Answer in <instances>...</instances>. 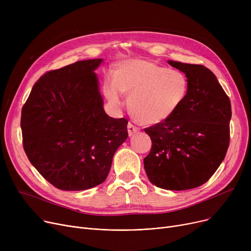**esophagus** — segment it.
<instances>
[{
    "label": "esophagus",
    "mask_w": 251,
    "mask_h": 251,
    "mask_svg": "<svg viewBox=\"0 0 251 251\" xmlns=\"http://www.w3.org/2000/svg\"><path fill=\"white\" fill-rule=\"evenodd\" d=\"M127 129H128V134H129V136L134 135L135 133H137L138 131H139V128H137L136 126H134L132 123H128Z\"/></svg>",
    "instance_id": "34e87169"
}]
</instances>
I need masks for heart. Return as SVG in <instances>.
<instances>
[{"instance_id":"1","label":"heart","mask_w":251,"mask_h":251,"mask_svg":"<svg viewBox=\"0 0 251 251\" xmlns=\"http://www.w3.org/2000/svg\"><path fill=\"white\" fill-rule=\"evenodd\" d=\"M103 95L115 108L128 95V109L143 125H157L169 120L185 100L189 82L180 70L169 69L150 60L121 62L105 78Z\"/></svg>"}]
</instances>
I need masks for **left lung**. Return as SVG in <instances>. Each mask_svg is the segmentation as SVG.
Returning a JSON list of instances; mask_svg holds the SVG:
<instances>
[{
    "mask_svg": "<svg viewBox=\"0 0 251 251\" xmlns=\"http://www.w3.org/2000/svg\"><path fill=\"white\" fill-rule=\"evenodd\" d=\"M168 63L187 76L189 90L169 120L144 129L151 139V150L143 164L156 187L187 190L202 185L225 159L231 102L215 74L204 66Z\"/></svg>",
    "mask_w": 251,
    "mask_h": 251,
    "instance_id": "obj_1",
    "label": "left lung"
}]
</instances>
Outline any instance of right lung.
<instances>
[{"instance_id": "obj_1", "label": "right lung", "mask_w": 251, "mask_h": 251, "mask_svg": "<svg viewBox=\"0 0 251 251\" xmlns=\"http://www.w3.org/2000/svg\"><path fill=\"white\" fill-rule=\"evenodd\" d=\"M102 59L78 61L38 79L23 105L21 130L28 160L51 185L96 187L127 139L128 121L105 114L95 70Z\"/></svg>"}]
</instances>
